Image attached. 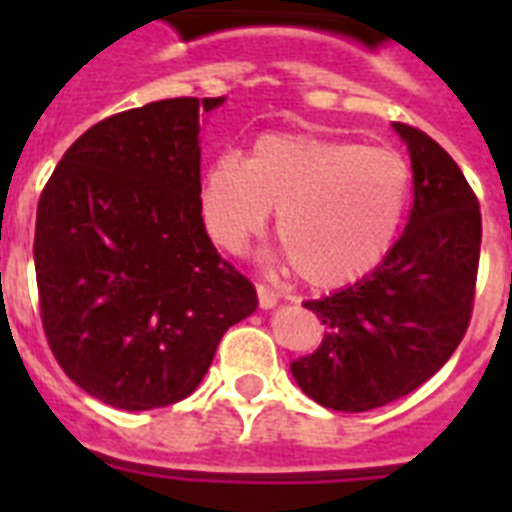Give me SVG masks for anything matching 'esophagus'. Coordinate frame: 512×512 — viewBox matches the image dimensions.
Wrapping results in <instances>:
<instances>
[{
    "label": "esophagus",
    "mask_w": 512,
    "mask_h": 512,
    "mask_svg": "<svg viewBox=\"0 0 512 512\" xmlns=\"http://www.w3.org/2000/svg\"><path fill=\"white\" fill-rule=\"evenodd\" d=\"M257 300H260V308L268 311V308H276V303H279V292H273L265 284H257Z\"/></svg>",
    "instance_id": "1"
}]
</instances>
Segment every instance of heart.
I'll list each match as a JSON object with an SVG mask.
<instances>
[{
    "label": "heart",
    "mask_w": 512,
    "mask_h": 512,
    "mask_svg": "<svg viewBox=\"0 0 512 512\" xmlns=\"http://www.w3.org/2000/svg\"><path fill=\"white\" fill-rule=\"evenodd\" d=\"M412 196L404 156L345 140L271 132L247 159L215 156L201 177V217L217 247L239 252L276 209V236L308 284H348L385 260Z\"/></svg>",
    "instance_id": "heart-1"
}]
</instances>
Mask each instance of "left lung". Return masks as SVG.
I'll use <instances>...</instances> for the list:
<instances>
[{
    "label": "left lung",
    "instance_id": "obj_1",
    "mask_svg": "<svg viewBox=\"0 0 512 512\" xmlns=\"http://www.w3.org/2000/svg\"><path fill=\"white\" fill-rule=\"evenodd\" d=\"M409 148L414 204L377 268L305 308L324 324L292 377L316 404L369 412L404 398L449 361L468 332L481 255V209L452 156L417 127L393 122Z\"/></svg>",
    "mask_w": 512,
    "mask_h": 512
}]
</instances>
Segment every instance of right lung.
Listing matches in <instances>:
<instances>
[{
	"mask_svg": "<svg viewBox=\"0 0 512 512\" xmlns=\"http://www.w3.org/2000/svg\"><path fill=\"white\" fill-rule=\"evenodd\" d=\"M225 98H170L98 122L68 148L36 209L42 327L63 372L127 412L204 380L257 292L201 220L199 119Z\"/></svg>",
	"mask_w": 512,
	"mask_h": 512,
	"instance_id": "add662e5",
	"label": "right lung"
}]
</instances>
